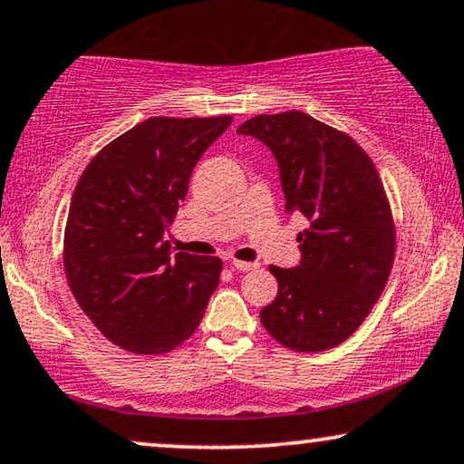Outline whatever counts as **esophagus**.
I'll use <instances>...</instances> for the list:
<instances>
[{
  "instance_id": "esophagus-1",
  "label": "esophagus",
  "mask_w": 464,
  "mask_h": 464,
  "mask_svg": "<svg viewBox=\"0 0 464 464\" xmlns=\"http://www.w3.org/2000/svg\"><path fill=\"white\" fill-rule=\"evenodd\" d=\"M234 268L237 270H243V273H246V270H254V268H257V264H254V262H243V260H232L230 262Z\"/></svg>"
}]
</instances>
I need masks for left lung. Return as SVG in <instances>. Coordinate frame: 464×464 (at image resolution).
<instances>
[{
  "label": "left lung",
  "mask_w": 464,
  "mask_h": 464,
  "mask_svg": "<svg viewBox=\"0 0 464 464\" xmlns=\"http://www.w3.org/2000/svg\"><path fill=\"white\" fill-rule=\"evenodd\" d=\"M237 131L275 153L285 213L306 219L300 266H268L279 292L262 326L287 350H333L366 320L392 270L396 227L377 168L350 134L300 111L257 114Z\"/></svg>",
  "instance_id": "8db88e82"
}]
</instances>
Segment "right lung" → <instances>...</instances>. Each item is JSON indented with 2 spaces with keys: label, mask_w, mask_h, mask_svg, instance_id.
I'll list each match as a JSON object with an SVG mask.
<instances>
[{
  "label": "right lung",
  "mask_w": 464,
  "mask_h": 464,
  "mask_svg": "<svg viewBox=\"0 0 464 464\" xmlns=\"http://www.w3.org/2000/svg\"><path fill=\"white\" fill-rule=\"evenodd\" d=\"M232 117H151L108 142L72 194L63 270L78 306L108 341L142 356L194 334L219 284V257L164 238L202 153Z\"/></svg>",
  "instance_id": "1"
}]
</instances>
